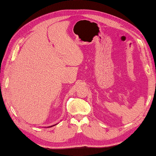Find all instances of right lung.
<instances>
[{"mask_svg": "<svg viewBox=\"0 0 156 156\" xmlns=\"http://www.w3.org/2000/svg\"><path fill=\"white\" fill-rule=\"evenodd\" d=\"M53 126H54V125H53ZM49 126V127H52V126Z\"/></svg>", "mask_w": 156, "mask_h": 156, "instance_id": "obj_1", "label": "right lung"}]
</instances>
